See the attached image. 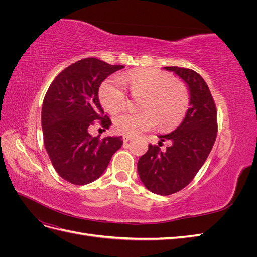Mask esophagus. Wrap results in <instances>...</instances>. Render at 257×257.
Instances as JSON below:
<instances>
[{"label": "esophagus", "instance_id": "34e87169", "mask_svg": "<svg viewBox=\"0 0 257 257\" xmlns=\"http://www.w3.org/2000/svg\"><path fill=\"white\" fill-rule=\"evenodd\" d=\"M122 139H123L124 143H127L128 141H131V139H132V136H130V135H123Z\"/></svg>", "mask_w": 257, "mask_h": 257}]
</instances>
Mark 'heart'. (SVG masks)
<instances>
[{
  "mask_svg": "<svg viewBox=\"0 0 257 257\" xmlns=\"http://www.w3.org/2000/svg\"><path fill=\"white\" fill-rule=\"evenodd\" d=\"M124 83L133 92H144L142 111L122 112L114 116L116 132L124 135H136L149 131L158 122L164 128L178 125L188 111L190 94L186 85L173 79L172 75L159 69H135L107 78L98 90L99 102L109 112L118 111L125 104Z\"/></svg>",
  "mask_w": 257,
  "mask_h": 257,
  "instance_id": "heart-1",
  "label": "heart"
}]
</instances>
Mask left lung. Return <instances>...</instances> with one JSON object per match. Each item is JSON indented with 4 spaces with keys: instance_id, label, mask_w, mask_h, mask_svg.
Returning a JSON list of instances; mask_svg holds the SVG:
<instances>
[{
    "instance_id": "obj_1",
    "label": "left lung",
    "mask_w": 257,
    "mask_h": 257,
    "mask_svg": "<svg viewBox=\"0 0 257 257\" xmlns=\"http://www.w3.org/2000/svg\"><path fill=\"white\" fill-rule=\"evenodd\" d=\"M164 68L174 72L188 85L190 108L174 132L159 136V146L149 145L138 160L137 170L148 190L165 196L185 188L204 165L215 142L217 122L214 100L203 77L190 68ZM165 140L172 145L162 152L159 147Z\"/></svg>"
}]
</instances>
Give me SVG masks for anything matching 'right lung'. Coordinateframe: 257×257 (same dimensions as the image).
Segmentation results:
<instances>
[{"label": "right lung", "mask_w": 257, "mask_h": 257, "mask_svg": "<svg viewBox=\"0 0 257 257\" xmlns=\"http://www.w3.org/2000/svg\"><path fill=\"white\" fill-rule=\"evenodd\" d=\"M123 65H110L87 58L63 69L46 93L42 108L44 145L56 172L76 185L91 183L102 176L119 150L122 136L93 137L88 128L100 121L104 128L111 121L99 104V85Z\"/></svg>", "instance_id": "add662e5"}]
</instances>
